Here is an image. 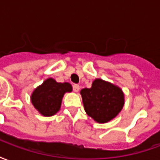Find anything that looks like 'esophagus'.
<instances>
[{"instance_id": "1", "label": "esophagus", "mask_w": 160, "mask_h": 160, "mask_svg": "<svg viewBox=\"0 0 160 160\" xmlns=\"http://www.w3.org/2000/svg\"><path fill=\"white\" fill-rule=\"evenodd\" d=\"M80 86L79 85H77V84H74L73 86V90L75 92H78L79 91H80Z\"/></svg>"}]
</instances>
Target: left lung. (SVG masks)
<instances>
[{
  "mask_svg": "<svg viewBox=\"0 0 160 160\" xmlns=\"http://www.w3.org/2000/svg\"><path fill=\"white\" fill-rule=\"evenodd\" d=\"M80 94L87 114L99 123L116 118L124 105V94L120 87L102 79H96L91 88H84Z\"/></svg>",
  "mask_w": 160,
  "mask_h": 160,
  "instance_id": "8db88e82",
  "label": "left lung"
}]
</instances>
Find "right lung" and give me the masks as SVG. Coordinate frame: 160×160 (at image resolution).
Returning <instances> with one entry per match:
<instances>
[{
  "label": "right lung",
  "instance_id": "1",
  "mask_svg": "<svg viewBox=\"0 0 160 160\" xmlns=\"http://www.w3.org/2000/svg\"><path fill=\"white\" fill-rule=\"evenodd\" d=\"M70 92H72V86L69 83H58L49 78L33 91L31 100L40 114L51 117L60 111L63 95Z\"/></svg>",
  "mask_w": 160,
  "mask_h": 160
}]
</instances>
